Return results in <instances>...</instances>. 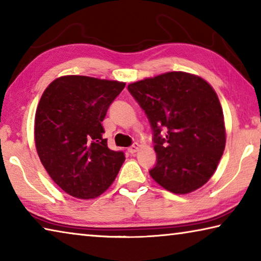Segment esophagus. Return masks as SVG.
Instances as JSON below:
<instances>
[{"label": "esophagus", "mask_w": 261, "mask_h": 261, "mask_svg": "<svg viewBox=\"0 0 261 261\" xmlns=\"http://www.w3.org/2000/svg\"><path fill=\"white\" fill-rule=\"evenodd\" d=\"M138 149H139V144L135 143L134 145H132V146L127 148V152H129L130 154H135L137 151H138Z\"/></svg>", "instance_id": "esophagus-1"}]
</instances>
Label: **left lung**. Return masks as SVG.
I'll return each mask as SVG.
<instances>
[{
  "instance_id": "obj_1",
  "label": "left lung",
  "mask_w": 261,
  "mask_h": 261,
  "mask_svg": "<svg viewBox=\"0 0 261 261\" xmlns=\"http://www.w3.org/2000/svg\"><path fill=\"white\" fill-rule=\"evenodd\" d=\"M127 90L153 131L152 178L177 194L202 187L226 146L223 113L213 87L194 74L174 71L132 83Z\"/></svg>"
}]
</instances>
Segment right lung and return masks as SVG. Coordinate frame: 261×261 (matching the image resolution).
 Returning a JSON list of instances; mask_svg holds the SVG:
<instances>
[{
    "label": "right lung",
    "mask_w": 261,
    "mask_h": 261,
    "mask_svg": "<svg viewBox=\"0 0 261 261\" xmlns=\"http://www.w3.org/2000/svg\"><path fill=\"white\" fill-rule=\"evenodd\" d=\"M125 83L64 76L49 84L35 113L34 140L51 179L70 196L93 199L107 190L125 160L103 139L101 122Z\"/></svg>",
    "instance_id": "add662e5"
}]
</instances>
